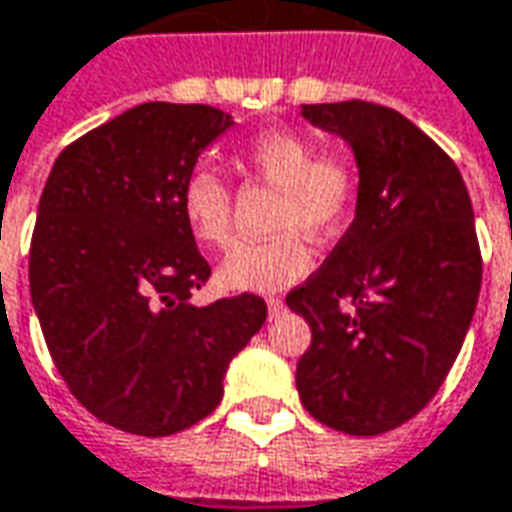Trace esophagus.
<instances>
[{
  "label": "esophagus",
  "instance_id": "esophagus-1",
  "mask_svg": "<svg viewBox=\"0 0 512 512\" xmlns=\"http://www.w3.org/2000/svg\"><path fill=\"white\" fill-rule=\"evenodd\" d=\"M281 307H284V301H281L279 296L267 298V312H270V315H279Z\"/></svg>",
  "mask_w": 512,
  "mask_h": 512
}]
</instances>
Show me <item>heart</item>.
Masks as SVG:
<instances>
[{
    "label": "heart",
    "instance_id": "1",
    "mask_svg": "<svg viewBox=\"0 0 512 512\" xmlns=\"http://www.w3.org/2000/svg\"><path fill=\"white\" fill-rule=\"evenodd\" d=\"M242 163L262 183L281 191L276 231L267 242H239L219 264L228 290L270 293L304 279L312 267L307 236H332L346 225L358 200V174L344 154L318 152L312 137L293 129H267L242 149ZM233 194L211 166L194 168L183 185V214L194 239L208 248L231 242Z\"/></svg>",
    "mask_w": 512,
    "mask_h": 512
}]
</instances>
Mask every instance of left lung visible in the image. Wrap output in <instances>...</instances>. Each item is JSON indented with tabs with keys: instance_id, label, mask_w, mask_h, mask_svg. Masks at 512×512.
<instances>
[{
	"instance_id": "1",
	"label": "left lung",
	"mask_w": 512,
	"mask_h": 512,
	"mask_svg": "<svg viewBox=\"0 0 512 512\" xmlns=\"http://www.w3.org/2000/svg\"><path fill=\"white\" fill-rule=\"evenodd\" d=\"M358 163L349 231L287 307L312 329L296 386L318 423L386 434L440 392L482 287L473 205L454 160L389 106L304 104Z\"/></svg>"
}]
</instances>
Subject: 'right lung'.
<instances>
[{
    "instance_id": "1",
    "label": "right lung",
    "mask_w": 512,
    "mask_h": 512,
    "mask_svg": "<svg viewBox=\"0 0 512 512\" xmlns=\"http://www.w3.org/2000/svg\"><path fill=\"white\" fill-rule=\"evenodd\" d=\"M233 126L205 104H140L58 154L30 242V298L72 397L106 425L168 437L222 400L262 329L253 293L194 307L211 276L183 214V185Z\"/></svg>"
}]
</instances>
